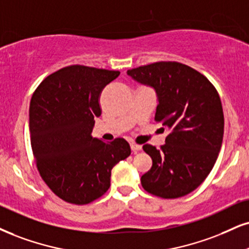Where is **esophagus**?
Instances as JSON below:
<instances>
[{
	"label": "esophagus",
	"mask_w": 249,
	"mask_h": 249,
	"mask_svg": "<svg viewBox=\"0 0 249 249\" xmlns=\"http://www.w3.org/2000/svg\"><path fill=\"white\" fill-rule=\"evenodd\" d=\"M130 148L133 150V152H137L140 151V150H142V145H140V144H136V143H130Z\"/></svg>",
	"instance_id": "obj_1"
}]
</instances>
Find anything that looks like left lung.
Returning a JSON list of instances; mask_svg holds the SVG:
<instances>
[{
  "label": "left lung",
  "mask_w": 249,
  "mask_h": 249,
  "mask_svg": "<svg viewBox=\"0 0 249 249\" xmlns=\"http://www.w3.org/2000/svg\"><path fill=\"white\" fill-rule=\"evenodd\" d=\"M137 82L155 88V121L170 134L160 149L144 144L152 166L141 178L143 188L161 198L195 190L209 176L222 148L224 113L216 88L186 64L161 61L128 70Z\"/></svg>",
  "instance_id": "8db88e82"
}]
</instances>
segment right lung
Segmentation results:
<instances>
[{"label":"right lung","mask_w":249,"mask_h":249,"mask_svg":"<svg viewBox=\"0 0 249 249\" xmlns=\"http://www.w3.org/2000/svg\"><path fill=\"white\" fill-rule=\"evenodd\" d=\"M120 71L66 67L51 73L30 103L31 145L40 177L55 195L83 205L110 186L112 168L130 155L124 139L103 142L91 136L101 115L100 94Z\"/></svg>","instance_id":"add662e5"}]
</instances>
